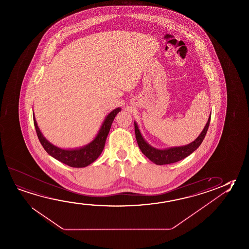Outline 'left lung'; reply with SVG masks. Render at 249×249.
<instances>
[{
  "instance_id": "obj_1",
  "label": "left lung",
  "mask_w": 249,
  "mask_h": 249,
  "mask_svg": "<svg viewBox=\"0 0 249 249\" xmlns=\"http://www.w3.org/2000/svg\"><path fill=\"white\" fill-rule=\"evenodd\" d=\"M211 117V115H210V117L208 119V123L204 126L203 130L194 142H192L188 145L163 150L154 148L145 142V139L142 137V134L140 132L137 123H134V132H135V137H136L139 147L142 150V153L145 155V157L148 158L150 160L153 161V163H155L156 165H167V164H172L181 160H184V158L187 157L195 150L197 149L199 145L202 144L210 126Z\"/></svg>"
}]
</instances>
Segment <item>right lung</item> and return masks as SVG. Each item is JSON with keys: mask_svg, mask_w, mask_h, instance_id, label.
I'll list each match as a JSON object with an SVG mask.
<instances>
[{"mask_svg": "<svg viewBox=\"0 0 249 249\" xmlns=\"http://www.w3.org/2000/svg\"><path fill=\"white\" fill-rule=\"evenodd\" d=\"M121 110H122L121 107H116L114 110L111 111L104 120V123L101 126L96 138L94 139L90 143H89L88 145H84L80 148H76V149H63L53 145L43 136L42 133L39 130L35 117H34V123H35V130L38 135L39 142L41 143L44 149L46 150V153L65 165H69L71 167L80 168V167H85L87 165H90L96 160L97 158L99 157L100 154L104 150L105 142H106L107 134L110 130L112 123L116 115Z\"/></svg>", "mask_w": 249, "mask_h": 249, "instance_id": "obj_1", "label": "right lung"}]
</instances>
